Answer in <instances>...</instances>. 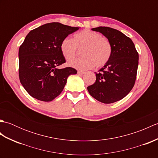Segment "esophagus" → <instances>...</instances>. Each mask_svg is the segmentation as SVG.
Masks as SVG:
<instances>
[{
    "instance_id": "34e87169",
    "label": "esophagus",
    "mask_w": 158,
    "mask_h": 158,
    "mask_svg": "<svg viewBox=\"0 0 158 158\" xmlns=\"http://www.w3.org/2000/svg\"><path fill=\"white\" fill-rule=\"evenodd\" d=\"M77 73H78L79 75H83V74L85 73V71H83V70H79L78 71H77Z\"/></svg>"
}]
</instances>
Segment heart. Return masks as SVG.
Segmentation results:
<instances>
[{"mask_svg": "<svg viewBox=\"0 0 158 158\" xmlns=\"http://www.w3.org/2000/svg\"><path fill=\"white\" fill-rule=\"evenodd\" d=\"M82 58L71 63L74 68L86 70L106 64L112 55V45L100 33L84 30L73 36V40L65 38L60 44V51L67 62H71L81 50Z\"/></svg>", "mask_w": 158, "mask_h": 158, "instance_id": "b5f03b06", "label": "heart"}]
</instances>
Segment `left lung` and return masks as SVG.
Instances as JSON below:
<instances>
[{
  "label": "left lung",
  "mask_w": 158,
  "mask_h": 158,
  "mask_svg": "<svg viewBox=\"0 0 158 158\" xmlns=\"http://www.w3.org/2000/svg\"><path fill=\"white\" fill-rule=\"evenodd\" d=\"M92 30L108 39L112 45V55L109 62L95 73L96 81L88 87V90L99 102H115L128 94L135 85L139 53L132 40L122 32L105 26Z\"/></svg>",
  "instance_id": "obj_1"
}]
</instances>
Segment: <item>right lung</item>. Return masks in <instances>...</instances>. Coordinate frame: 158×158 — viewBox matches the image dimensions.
<instances>
[{"label": "right lung", "mask_w": 158, "mask_h": 158, "mask_svg": "<svg viewBox=\"0 0 158 158\" xmlns=\"http://www.w3.org/2000/svg\"><path fill=\"white\" fill-rule=\"evenodd\" d=\"M78 27L58 22L45 23L32 30L19 49V78L30 95L41 101H52L60 94L67 79L75 75L72 67L58 69L66 62L60 44Z\"/></svg>", "instance_id": "1"}]
</instances>
